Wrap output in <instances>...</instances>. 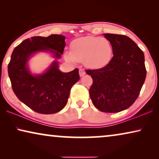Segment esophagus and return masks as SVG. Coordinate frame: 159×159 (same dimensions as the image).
Returning <instances> with one entry per match:
<instances>
[{
  "instance_id": "esophagus-1",
  "label": "esophagus",
  "mask_w": 159,
  "mask_h": 159,
  "mask_svg": "<svg viewBox=\"0 0 159 159\" xmlns=\"http://www.w3.org/2000/svg\"><path fill=\"white\" fill-rule=\"evenodd\" d=\"M79 72H80V77H82V76H84V75H85V71H84V69H80Z\"/></svg>"
}]
</instances>
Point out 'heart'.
<instances>
[{"label":"heart","instance_id":"b5f03b06","mask_svg":"<svg viewBox=\"0 0 159 159\" xmlns=\"http://www.w3.org/2000/svg\"><path fill=\"white\" fill-rule=\"evenodd\" d=\"M113 46L108 39L87 36L76 39L71 43V52L65 53V58L76 63L84 61L87 67L99 69L111 61Z\"/></svg>","mask_w":159,"mask_h":159}]
</instances>
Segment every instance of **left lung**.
Instances as JSON below:
<instances>
[{
  "mask_svg": "<svg viewBox=\"0 0 159 159\" xmlns=\"http://www.w3.org/2000/svg\"><path fill=\"white\" fill-rule=\"evenodd\" d=\"M103 34L111 43L114 56L104 68L86 70L93 79L89 93L98 109L116 113L127 109L138 98L146 77L145 56L127 36Z\"/></svg>",
  "mask_w": 159,
  "mask_h": 159,
  "instance_id": "obj_1",
  "label": "left lung"
}]
</instances>
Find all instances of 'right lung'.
Masks as SVG:
<instances>
[{
    "label": "right lung",
    "mask_w": 159,
    "mask_h": 159,
    "mask_svg": "<svg viewBox=\"0 0 159 159\" xmlns=\"http://www.w3.org/2000/svg\"><path fill=\"white\" fill-rule=\"evenodd\" d=\"M65 45V37L61 34H51L47 38L34 36L26 39L13 51L8 65L13 91L34 111L51 114L63 109L71 87L80 80L79 69L63 73L58 69L56 61L42 75H32L27 68V63L32 54L49 51L59 58Z\"/></svg>",
    "instance_id": "right-lung-1"
}]
</instances>
